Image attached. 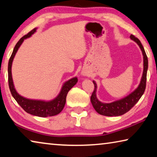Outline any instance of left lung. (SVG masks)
Listing matches in <instances>:
<instances>
[{"mask_svg": "<svg viewBox=\"0 0 157 157\" xmlns=\"http://www.w3.org/2000/svg\"><path fill=\"white\" fill-rule=\"evenodd\" d=\"M130 38L132 40L137 43V44L140 48L143 55V74L142 76V78L140 83L139 86L133 92L131 93L126 97L121 99V100L114 101V102L111 103H103L98 100L96 96V90H97V84L93 81L94 89L92 95L90 97L91 103L93 106L94 109H95L98 114H102L107 117H117L124 114L125 113L128 112V111L138 102V100L140 99L142 95L145 90L146 88V81H147V72L148 69V59L147 57L146 52L144 51V49L142 45V43L140 41L138 38L135 37L133 35H131Z\"/></svg>", "mask_w": 157, "mask_h": 157, "instance_id": "obj_1", "label": "left lung"}]
</instances>
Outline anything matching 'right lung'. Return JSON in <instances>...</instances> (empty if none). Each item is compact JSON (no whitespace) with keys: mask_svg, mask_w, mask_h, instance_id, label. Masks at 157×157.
<instances>
[{"mask_svg":"<svg viewBox=\"0 0 157 157\" xmlns=\"http://www.w3.org/2000/svg\"><path fill=\"white\" fill-rule=\"evenodd\" d=\"M37 29L35 28L31 30L29 33L24 36L21 38L20 40L17 43V44L14 48L13 52L11 55L10 58L9 59L8 62V84L10 90L12 95L17 101L21 107L29 114H32L33 116H37L40 117H52L59 114L63 109V108L66 103V98L67 93L70 89L74 85H76L78 82V78L76 77L69 79V81L65 82L62 87L61 91L59 95L56 98L50 101H44V100H31L24 98L20 95H19L17 92L15 88H14L13 77H12V64L14 56H15L16 52H17L19 48L20 47L21 43H23L24 40L26 38H29L31 35L36 32Z\"/></svg>","mask_w":157,"mask_h":157,"instance_id":"add662e5","label":"right lung"}]
</instances>
